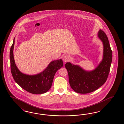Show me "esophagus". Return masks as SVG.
I'll return each mask as SVG.
<instances>
[{"instance_id": "34e87169", "label": "esophagus", "mask_w": 124, "mask_h": 124, "mask_svg": "<svg viewBox=\"0 0 124 124\" xmlns=\"http://www.w3.org/2000/svg\"><path fill=\"white\" fill-rule=\"evenodd\" d=\"M70 57L69 55H66L64 56V57L63 58V60L64 62L69 61V60H70Z\"/></svg>"}]
</instances>
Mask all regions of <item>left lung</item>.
I'll return each instance as SVG.
<instances>
[{"instance_id": "obj_1", "label": "left lung", "mask_w": 124, "mask_h": 124, "mask_svg": "<svg viewBox=\"0 0 124 124\" xmlns=\"http://www.w3.org/2000/svg\"><path fill=\"white\" fill-rule=\"evenodd\" d=\"M98 33L104 49L102 60L97 67L88 71L70 62L65 64L70 87L78 93L87 94L97 90L105 83L109 75L112 60V50L105 33L100 30Z\"/></svg>"}]
</instances>
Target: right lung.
<instances>
[{"label": "right lung", "mask_w": 124, "mask_h": 124, "mask_svg": "<svg viewBox=\"0 0 124 124\" xmlns=\"http://www.w3.org/2000/svg\"><path fill=\"white\" fill-rule=\"evenodd\" d=\"M15 39L9 54L11 71L13 78L20 86L28 92L33 94L45 93L51 88L57 71L63 67V61L60 59L51 61L44 71L35 75L23 74L16 66L14 58Z\"/></svg>", "instance_id": "add662e5"}]
</instances>
